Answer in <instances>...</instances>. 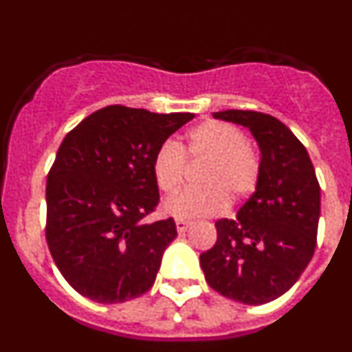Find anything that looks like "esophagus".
<instances>
[{
  "mask_svg": "<svg viewBox=\"0 0 352 352\" xmlns=\"http://www.w3.org/2000/svg\"><path fill=\"white\" fill-rule=\"evenodd\" d=\"M190 227V222H186V220H176V229H178L179 234H183V232H186V229Z\"/></svg>",
  "mask_w": 352,
  "mask_h": 352,
  "instance_id": "obj_1",
  "label": "esophagus"
}]
</instances>
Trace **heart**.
<instances>
[{"mask_svg": "<svg viewBox=\"0 0 352 352\" xmlns=\"http://www.w3.org/2000/svg\"><path fill=\"white\" fill-rule=\"evenodd\" d=\"M185 157L206 160L199 173V188L174 194L164 203V211L174 219L194 220L220 214L231 203L243 201L256 192L261 162L247 144L243 132L223 121H204L186 135L185 148L166 141L157 148L151 173L160 192L173 194L182 186Z\"/></svg>", "mask_w": 352, "mask_h": 352, "instance_id": "heart-1", "label": "heart"}]
</instances>
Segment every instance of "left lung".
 Wrapping results in <instances>:
<instances>
[{"label":"left lung","mask_w":352,"mask_h":352,"mask_svg":"<svg viewBox=\"0 0 352 352\" xmlns=\"http://www.w3.org/2000/svg\"><path fill=\"white\" fill-rule=\"evenodd\" d=\"M213 116L250 130L261 148V178L234 220L214 222L217 243L201 254V268L222 296L268 303L296 284L312 259L321 186L307 149L282 121L239 109Z\"/></svg>","instance_id":"1"}]
</instances>
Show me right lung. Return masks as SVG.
Returning a JSON list of instances; mask_svg holds the SVG:
<instances>
[{
	"mask_svg": "<svg viewBox=\"0 0 352 352\" xmlns=\"http://www.w3.org/2000/svg\"><path fill=\"white\" fill-rule=\"evenodd\" d=\"M194 114L107 105L67 133L47 174L49 252L65 280L96 303H123L153 285L176 238L158 204L151 160Z\"/></svg>",
	"mask_w": 352,
	"mask_h": 352,
	"instance_id": "add662e5",
	"label": "right lung"
}]
</instances>
